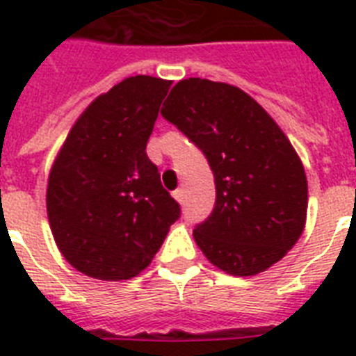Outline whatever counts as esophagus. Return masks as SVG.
<instances>
[{"instance_id": "esophagus-1", "label": "esophagus", "mask_w": 356, "mask_h": 356, "mask_svg": "<svg viewBox=\"0 0 356 356\" xmlns=\"http://www.w3.org/2000/svg\"><path fill=\"white\" fill-rule=\"evenodd\" d=\"M173 197L179 201V203H183L184 201V190L183 188H177V190H173Z\"/></svg>"}]
</instances>
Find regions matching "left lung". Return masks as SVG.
I'll return each mask as SVG.
<instances>
[{
    "label": "left lung",
    "mask_w": 356,
    "mask_h": 356,
    "mask_svg": "<svg viewBox=\"0 0 356 356\" xmlns=\"http://www.w3.org/2000/svg\"><path fill=\"white\" fill-rule=\"evenodd\" d=\"M205 155L216 203L194 238L212 264L257 275L298 242L307 218V177L271 116L236 86L179 81L161 111Z\"/></svg>",
    "instance_id": "left-lung-1"
}]
</instances>
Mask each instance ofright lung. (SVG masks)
Returning <instances> with one entry per match:
<instances>
[{
	"instance_id": "right-lung-1",
	"label": "right lung",
	"mask_w": 356,
	"mask_h": 356,
	"mask_svg": "<svg viewBox=\"0 0 356 356\" xmlns=\"http://www.w3.org/2000/svg\"><path fill=\"white\" fill-rule=\"evenodd\" d=\"M170 85L136 75L96 97L53 164L46 195L51 233L64 259L85 275H138L181 218L145 153Z\"/></svg>"
}]
</instances>
